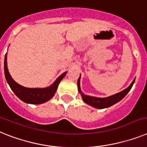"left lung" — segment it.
<instances>
[{"label": "left lung", "instance_id": "obj_1", "mask_svg": "<svg viewBox=\"0 0 147 147\" xmlns=\"http://www.w3.org/2000/svg\"><path fill=\"white\" fill-rule=\"evenodd\" d=\"M80 80H81V75H80L79 78L78 79V91L81 93L83 101L89 105L92 106L93 108H98V109L109 108V107L113 105L116 103H117L121 99H123L126 96L127 93L130 91L133 84H134V81H135V79L133 80V81L131 83L129 87L125 89L124 90L121 91V92L116 93L114 95H112L111 96L105 97V98H98V97L87 96V95H85L84 93H83V92L81 90V87H80Z\"/></svg>", "mask_w": 147, "mask_h": 147}]
</instances>
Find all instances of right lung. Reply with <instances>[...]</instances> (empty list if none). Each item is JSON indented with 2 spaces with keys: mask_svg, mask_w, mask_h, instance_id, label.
<instances>
[{
  "mask_svg": "<svg viewBox=\"0 0 147 147\" xmlns=\"http://www.w3.org/2000/svg\"><path fill=\"white\" fill-rule=\"evenodd\" d=\"M7 54L4 58V74L7 83L13 91L16 96L25 103L33 105L42 104L50 100L55 96L57 89L60 82L66 76L67 71H65L61 76H59L52 84L45 88H28L18 84L13 79L7 68Z\"/></svg>",
  "mask_w": 147,
  "mask_h": 147,
  "instance_id": "add662e5",
  "label": "right lung"
}]
</instances>
